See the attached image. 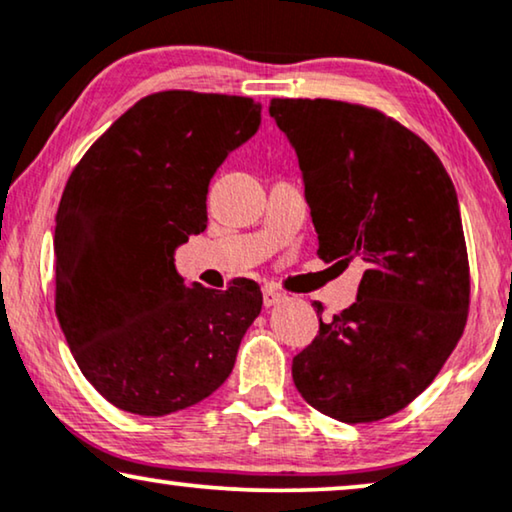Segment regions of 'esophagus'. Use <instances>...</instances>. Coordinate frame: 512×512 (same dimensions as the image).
<instances>
[{
  "mask_svg": "<svg viewBox=\"0 0 512 512\" xmlns=\"http://www.w3.org/2000/svg\"><path fill=\"white\" fill-rule=\"evenodd\" d=\"M284 300H286V296L282 291H277L275 286H265V289H263V305L265 307L279 305V303H284Z\"/></svg>",
  "mask_w": 512,
  "mask_h": 512,
  "instance_id": "obj_1",
  "label": "esophagus"
}]
</instances>
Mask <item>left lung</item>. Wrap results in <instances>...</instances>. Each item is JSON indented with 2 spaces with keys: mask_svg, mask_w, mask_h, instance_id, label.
Segmentation results:
<instances>
[{
  "mask_svg": "<svg viewBox=\"0 0 512 512\" xmlns=\"http://www.w3.org/2000/svg\"><path fill=\"white\" fill-rule=\"evenodd\" d=\"M270 116L296 149L319 258L366 265L356 303L319 317L317 338L293 356V382L328 417L377 422L429 387L464 333L457 191L431 146L382 111L277 97Z\"/></svg>",
  "mask_w": 512,
  "mask_h": 512,
  "instance_id": "8db88e82",
  "label": "left lung"
}]
</instances>
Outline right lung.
Segmentation results:
<instances>
[{
    "label": "right lung",
    "mask_w": 512,
    "mask_h": 512,
    "mask_svg": "<svg viewBox=\"0 0 512 512\" xmlns=\"http://www.w3.org/2000/svg\"><path fill=\"white\" fill-rule=\"evenodd\" d=\"M258 125L251 97L163 90L74 167L55 214V314L81 373L116 408L163 417L228 380L261 289L186 286L174 249L207 228L209 181Z\"/></svg>",
    "instance_id": "1"
}]
</instances>
